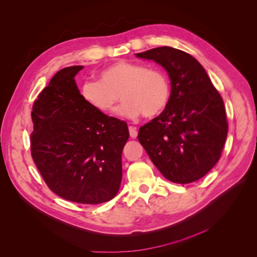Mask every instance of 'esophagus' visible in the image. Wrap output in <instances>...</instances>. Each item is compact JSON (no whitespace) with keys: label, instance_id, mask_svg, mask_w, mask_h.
<instances>
[{"label":"esophagus","instance_id":"1","mask_svg":"<svg viewBox=\"0 0 257 257\" xmlns=\"http://www.w3.org/2000/svg\"><path fill=\"white\" fill-rule=\"evenodd\" d=\"M129 133L132 139H135L136 136H138V130H136V128L133 126H129Z\"/></svg>","mask_w":257,"mask_h":257}]
</instances>
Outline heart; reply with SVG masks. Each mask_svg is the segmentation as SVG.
I'll use <instances>...</instances> for the list:
<instances>
[{
	"label": "heart",
	"mask_w": 257,
	"mask_h": 257,
	"mask_svg": "<svg viewBox=\"0 0 257 257\" xmlns=\"http://www.w3.org/2000/svg\"><path fill=\"white\" fill-rule=\"evenodd\" d=\"M99 81L87 80L80 88L83 100L95 109L111 112L118 102L124 101L117 113L135 118L142 113L155 116L167 106L170 85L166 75L157 69L146 68L125 61H118L101 70Z\"/></svg>",
	"instance_id": "b5f03b06"
}]
</instances>
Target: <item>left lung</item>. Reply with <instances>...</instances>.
<instances>
[{"instance_id":"left-lung-1","label":"left lung","mask_w":257,"mask_h":257,"mask_svg":"<svg viewBox=\"0 0 257 257\" xmlns=\"http://www.w3.org/2000/svg\"><path fill=\"white\" fill-rule=\"evenodd\" d=\"M135 56L161 65L172 85L166 108L140 128V143L167 180H199L218 162L226 141L223 100L200 63L185 51L162 46Z\"/></svg>"}]
</instances>
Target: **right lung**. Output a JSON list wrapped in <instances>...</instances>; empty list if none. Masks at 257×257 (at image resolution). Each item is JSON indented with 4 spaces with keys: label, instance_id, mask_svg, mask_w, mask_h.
I'll use <instances>...</instances> for the list:
<instances>
[{
    "label": "right lung",
    "instance_id": "1",
    "mask_svg": "<svg viewBox=\"0 0 257 257\" xmlns=\"http://www.w3.org/2000/svg\"><path fill=\"white\" fill-rule=\"evenodd\" d=\"M82 68L57 72L34 102L31 153L51 191L73 202L97 204L119 189L129 130L126 122L83 100L74 79Z\"/></svg>",
    "mask_w": 257,
    "mask_h": 257
}]
</instances>
